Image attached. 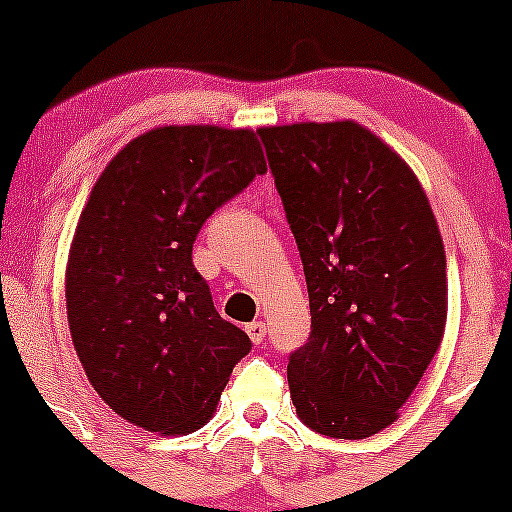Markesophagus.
<instances>
[{
	"instance_id": "obj_1",
	"label": "esophagus",
	"mask_w": 512,
	"mask_h": 512,
	"mask_svg": "<svg viewBox=\"0 0 512 512\" xmlns=\"http://www.w3.org/2000/svg\"><path fill=\"white\" fill-rule=\"evenodd\" d=\"M245 332H247V337L252 339V342L262 344V342H265L267 327H265V322H250V324H247V327H245Z\"/></svg>"
}]
</instances>
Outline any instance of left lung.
Returning <instances> with one entry per match:
<instances>
[{"mask_svg": "<svg viewBox=\"0 0 512 512\" xmlns=\"http://www.w3.org/2000/svg\"><path fill=\"white\" fill-rule=\"evenodd\" d=\"M297 240L312 332L289 354L299 421L369 438L396 421L446 327V252L426 193L354 121L260 128Z\"/></svg>", "mask_w": 512, "mask_h": 512, "instance_id": "8db88e82", "label": "left lung"}]
</instances>
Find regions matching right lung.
I'll use <instances>...</instances> for the list:
<instances>
[{
    "label": "right lung",
    "mask_w": 512,
    "mask_h": 512,
    "mask_svg": "<svg viewBox=\"0 0 512 512\" xmlns=\"http://www.w3.org/2000/svg\"><path fill=\"white\" fill-rule=\"evenodd\" d=\"M267 170L247 128L160 126L106 165L66 265V314L96 394L133 426H205L252 342L193 265L205 220Z\"/></svg>",
    "instance_id": "obj_1"
}]
</instances>
